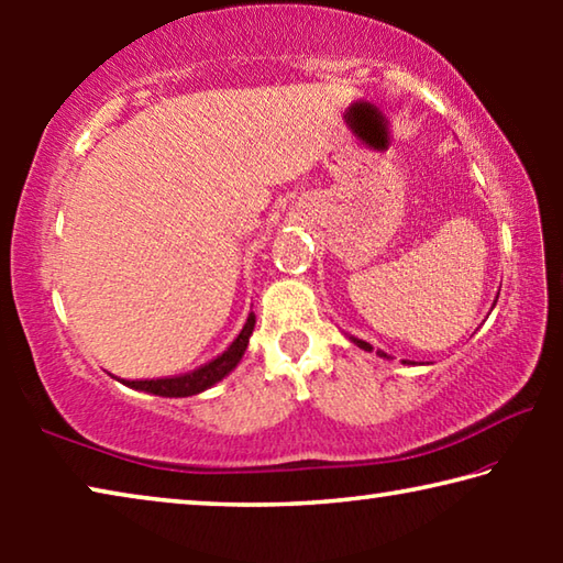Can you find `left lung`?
Returning <instances> with one entry per match:
<instances>
[{
	"mask_svg": "<svg viewBox=\"0 0 563 563\" xmlns=\"http://www.w3.org/2000/svg\"><path fill=\"white\" fill-rule=\"evenodd\" d=\"M352 342H355V345L357 347H362V350H367V352H373V345H369V342H365V340H357V338H350ZM377 355L379 357H387L389 360V355H387V352H383V350H377ZM402 362H407V360H402Z\"/></svg>",
	"mask_w": 563,
	"mask_h": 563,
	"instance_id": "left-lung-1",
	"label": "left lung"
}]
</instances>
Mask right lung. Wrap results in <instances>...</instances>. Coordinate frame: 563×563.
<instances>
[{
    "label": "right lung",
    "instance_id": "add662e5",
    "mask_svg": "<svg viewBox=\"0 0 563 563\" xmlns=\"http://www.w3.org/2000/svg\"><path fill=\"white\" fill-rule=\"evenodd\" d=\"M253 328H255V316L251 312L241 330V335L231 342V347H228L223 355L206 362V365H201L198 369H190L186 375L161 377V379H131L126 385L133 389H141V393H151L158 397H190V395L203 393V389L221 383L231 369H235V365L241 362L243 352L247 347V340L253 335Z\"/></svg>",
    "mask_w": 563,
    "mask_h": 563
}]
</instances>
